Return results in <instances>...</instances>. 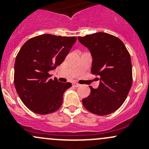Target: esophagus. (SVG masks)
Wrapping results in <instances>:
<instances>
[{
  "label": "esophagus",
  "instance_id": "34e87169",
  "mask_svg": "<svg viewBox=\"0 0 149 149\" xmlns=\"http://www.w3.org/2000/svg\"><path fill=\"white\" fill-rule=\"evenodd\" d=\"M73 86H74V87H76V88H77V87H79V86H80V84H76V83H73Z\"/></svg>",
  "mask_w": 149,
  "mask_h": 149
}]
</instances>
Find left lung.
<instances>
[{"label": "left lung", "mask_w": 149, "mask_h": 149, "mask_svg": "<svg viewBox=\"0 0 149 149\" xmlns=\"http://www.w3.org/2000/svg\"><path fill=\"white\" fill-rule=\"evenodd\" d=\"M79 41L89 49L92 56L91 73L100 76L97 88L82 100L91 113L107 115L124 103L133 83L130 55L123 42L104 32L79 37Z\"/></svg>", "instance_id": "obj_1"}]
</instances>
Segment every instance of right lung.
Masks as SVG:
<instances>
[{
    "label": "right lung",
    "instance_id": "1",
    "mask_svg": "<svg viewBox=\"0 0 149 149\" xmlns=\"http://www.w3.org/2000/svg\"><path fill=\"white\" fill-rule=\"evenodd\" d=\"M76 37L45 34L32 37L22 47L14 65V86L25 106L40 115L58 110L65 90L72 84L49 79V71L61 65Z\"/></svg>",
    "mask_w": 149,
    "mask_h": 149
}]
</instances>
